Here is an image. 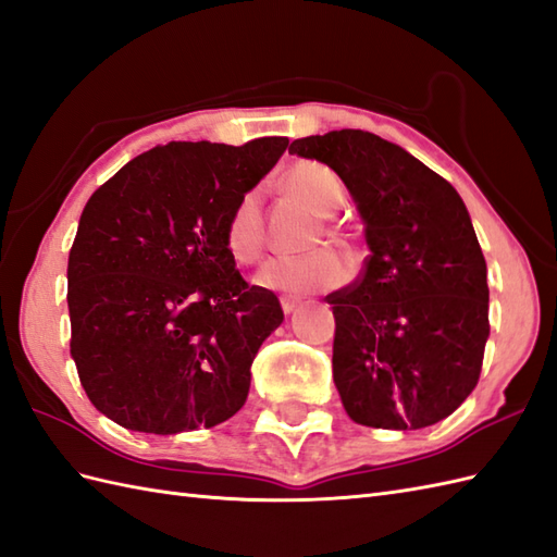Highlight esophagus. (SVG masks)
Instances as JSON below:
<instances>
[{"instance_id": "34e87169", "label": "esophagus", "mask_w": 557, "mask_h": 557, "mask_svg": "<svg viewBox=\"0 0 557 557\" xmlns=\"http://www.w3.org/2000/svg\"><path fill=\"white\" fill-rule=\"evenodd\" d=\"M295 307H298V300H295V298H281V310L286 314L295 312Z\"/></svg>"}]
</instances>
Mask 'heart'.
<instances>
[{"label": "heart", "mask_w": 557, "mask_h": 557, "mask_svg": "<svg viewBox=\"0 0 557 557\" xmlns=\"http://www.w3.org/2000/svg\"><path fill=\"white\" fill-rule=\"evenodd\" d=\"M286 188L295 200H300L319 219H331L343 205V183L336 171L319 162H298L283 176ZM331 238L341 240L338 233L331 231ZM224 240L233 259L240 264H252L264 252V214L262 197L257 190H247L238 197L231 209ZM348 276V269L338 255L331 250H317L302 257H278L257 271V286L286 295H307L317 290H331L341 286Z\"/></svg>", "instance_id": "b5f03b06"}]
</instances>
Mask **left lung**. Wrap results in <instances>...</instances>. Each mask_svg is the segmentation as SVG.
Masks as SVG:
<instances>
[{
	"mask_svg": "<svg viewBox=\"0 0 557 557\" xmlns=\"http://www.w3.org/2000/svg\"><path fill=\"white\" fill-rule=\"evenodd\" d=\"M288 152L336 171L364 224L362 274L326 298L345 412L395 431L441 422L474 391L491 331L486 259L462 197L367 131L310 135Z\"/></svg>",
	"mask_w": 557,
	"mask_h": 557,
	"instance_id": "8db88e82",
	"label": "left lung"
}]
</instances>
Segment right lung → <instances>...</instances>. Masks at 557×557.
Returning <instances> with one entry per match:
<instances>
[{"mask_svg": "<svg viewBox=\"0 0 557 557\" xmlns=\"http://www.w3.org/2000/svg\"><path fill=\"white\" fill-rule=\"evenodd\" d=\"M286 147L169 143L92 193L69 252L71 357L111 422L166 436L216 426L245 405L255 355L283 310L240 276L224 228Z\"/></svg>", "mask_w": 557, "mask_h": 557, "instance_id": "obj_1", "label": "right lung"}]
</instances>
